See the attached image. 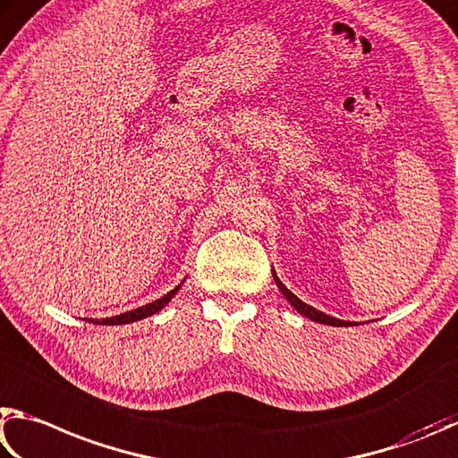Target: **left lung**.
<instances>
[{
	"label": "left lung",
	"instance_id": "left-lung-1",
	"mask_svg": "<svg viewBox=\"0 0 458 458\" xmlns=\"http://www.w3.org/2000/svg\"><path fill=\"white\" fill-rule=\"evenodd\" d=\"M274 279H276V285L279 287V292L284 293V298L292 303V308L298 311V314H301V316H306V318H310L311 322H318V324H326V326H335V327H344V326H352L354 322H346V319H338V318H332V316H327V314H324V311H319V310H316V308H311V306H308L306 301H301L298 295L295 293H292L290 290H287V287L279 282V277L276 276V271H274Z\"/></svg>",
	"mask_w": 458,
	"mask_h": 458
}]
</instances>
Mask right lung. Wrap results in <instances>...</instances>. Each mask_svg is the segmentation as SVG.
<instances>
[{
	"label": "right lung",
	"mask_w": 458,
	"mask_h": 458,
	"mask_svg": "<svg viewBox=\"0 0 458 458\" xmlns=\"http://www.w3.org/2000/svg\"><path fill=\"white\" fill-rule=\"evenodd\" d=\"M182 284H184V282H181V285H182ZM181 285H176L174 290H171V292H168L166 295H163V298H158V300H155V301L147 303V306H140V308L131 310V311H124V314H120V316H112V318H102V319H92V318H90V319H88V322L102 324V326H123V324L139 322V319L148 318V316L157 314V311L163 310V308L166 306V303L174 298L176 292L181 290Z\"/></svg>",
	"instance_id": "1"
}]
</instances>
